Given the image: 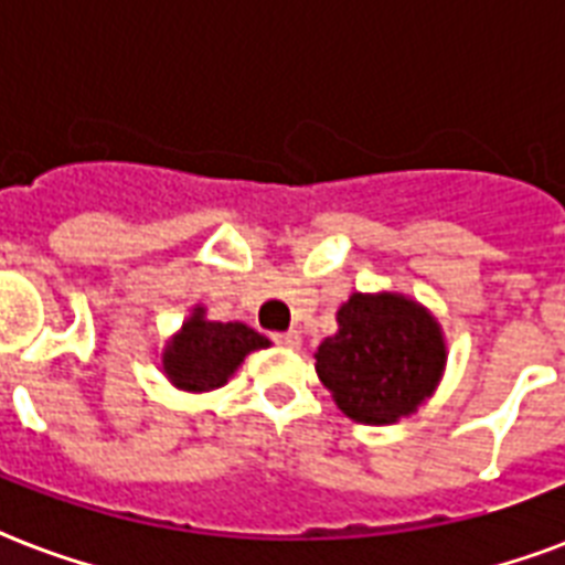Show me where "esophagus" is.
Listing matches in <instances>:
<instances>
[{"label":"esophagus","instance_id":"1","mask_svg":"<svg viewBox=\"0 0 565 565\" xmlns=\"http://www.w3.org/2000/svg\"><path fill=\"white\" fill-rule=\"evenodd\" d=\"M275 343L296 350V347H301V334L299 331H281V334H275Z\"/></svg>","mask_w":565,"mask_h":565}]
</instances>
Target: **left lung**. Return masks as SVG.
I'll return each mask as SVG.
<instances>
[{
    "label": "left lung",
    "instance_id": "left-lung-1",
    "mask_svg": "<svg viewBox=\"0 0 565 565\" xmlns=\"http://www.w3.org/2000/svg\"><path fill=\"white\" fill-rule=\"evenodd\" d=\"M317 376L338 408L370 426L397 424L433 397L447 364L441 326L399 292H352L317 350Z\"/></svg>",
    "mask_w": 565,
    "mask_h": 565
}]
</instances>
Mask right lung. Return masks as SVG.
I'll list each match as a JSON object with an SVG mask.
<instances>
[{"label": "right lung", "mask_w": 565, "mask_h": 565, "mask_svg": "<svg viewBox=\"0 0 565 565\" xmlns=\"http://www.w3.org/2000/svg\"><path fill=\"white\" fill-rule=\"evenodd\" d=\"M266 347L269 338L245 322H213L206 320L204 308H195L183 329L168 340L162 370L180 391L204 394L225 385L248 352Z\"/></svg>", "instance_id": "add662e5"}]
</instances>
